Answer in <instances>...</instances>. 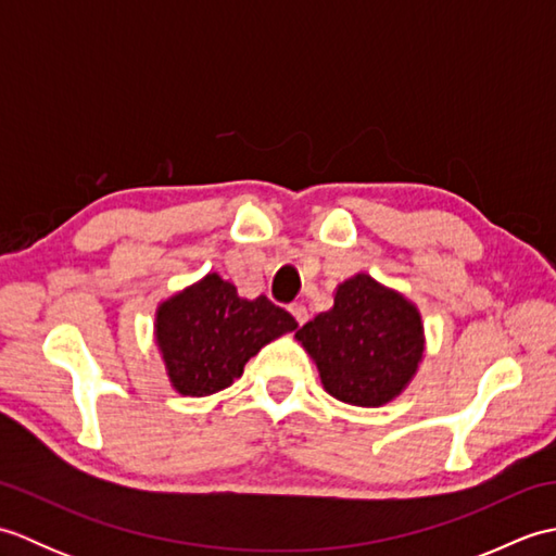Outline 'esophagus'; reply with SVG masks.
<instances>
[{
  "label": "esophagus",
  "instance_id": "34e87169",
  "mask_svg": "<svg viewBox=\"0 0 556 556\" xmlns=\"http://www.w3.org/2000/svg\"><path fill=\"white\" fill-rule=\"evenodd\" d=\"M289 313L296 317V323L299 325H305L308 323V311H305V305L303 303H299V301H293L291 305H289Z\"/></svg>",
  "mask_w": 556,
  "mask_h": 556
}]
</instances>
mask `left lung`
Masks as SVG:
<instances>
[{
	"mask_svg": "<svg viewBox=\"0 0 556 556\" xmlns=\"http://www.w3.org/2000/svg\"><path fill=\"white\" fill-rule=\"evenodd\" d=\"M325 389L351 406H382L401 394L422 358L416 305L356 275L339 285L334 308L296 332Z\"/></svg>",
	"mask_w": 556,
	"mask_h": 556,
	"instance_id": "1",
	"label": "left lung"
}]
</instances>
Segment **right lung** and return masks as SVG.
I'll return each instance as SVG.
<instances>
[{"instance_id": "right-lung-1", "label": "right lung", "mask_w": 556, "mask_h": 556, "mask_svg": "<svg viewBox=\"0 0 556 556\" xmlns=\"http://www.w3.org/2000/svg\"><path fill=\"white\" fill-rule=\"evenodd\" d=\"M155 327L176 392L207 396L231 387L267 341L299 323L267 296L239 299L233 285L207 275L164 301Z\"/></svg>"}]
</instances>
